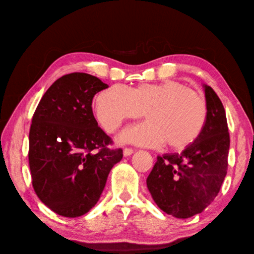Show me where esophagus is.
<instances>
[{
    "label": "esophagus",
    "mask_w": 254,
    "mask_h": 254,
    "mask_svg": "<svg viewBox=\"0 0 254 254\" xmlns=\"http://www.w3.org/2000/svg\"><path fill=\"white\" fill-rule=\"evenodd\" d=\"M132 153H133V150L132 149H128V147H126V149L123 150L124 156H130Z\"/></svg>",
    "instance_id": "esophagus-1"
}]
</instances>
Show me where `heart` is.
<instances>
[{
    "mask_svg": "<svg viewBox=\"0 0 254 254\" xmlns=\"http://www.w3.org/2000/svg\"><path fill=\"white\" fill-rule=\"evenodd\" d=\"M96 117L108 132H114L127 120L144 117L147 121L127 127L119 141L140 146L167 145L183 150L196 140L205 126V101L181 82L168 80L139 84L128 89L112 85L96 96Z\"/></svg>",
    "mask_w": 254,
    "mask_h": 254,
    "instance_id": "obj_1",
    "label": "heart"
}]
</instances>
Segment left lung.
<instances>
[{"instance_id":"8db88e82","label":"left lung","mask_w":254,"mask_h":254,"mask_svg":"<svg viewBox=\"0 0 254 254\" xmlns=\"http://www.w3.org/2000/svg\"><path fill=\"white\" fill-rule=\"evenodd\" d=\"M207 118L201 134L182 153L158 156L146 186L161 210L178 219L201 213L215 199L228 170L230 135L223 104L203 84Z\"/></svg>"}]
</instances>
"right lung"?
I'll return each mask as SVG.
<instances>
[{
    "instance_id": "1",
    "label": "right lung",
    "mask_w": 254,
    "mask_h": 254,
    "mask_svg": "<svg viewBox=\"0 0 254 254\" xmlns=\"http://www.w3.org/2000/svg\"><path fill=\"white\" fill-rule=\"evenodd\" d=\"M109 87L96 76L74 72L55 81L32 119L29 163L39 199L55 213L77 218L100 199L108 175L122 160L98 127L92 100Z\"/></svg>"
}]
</instances>
